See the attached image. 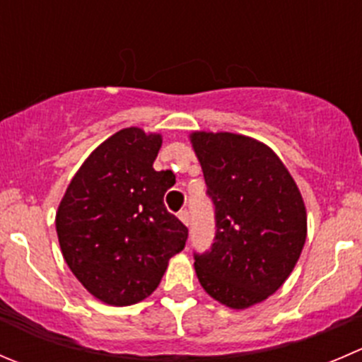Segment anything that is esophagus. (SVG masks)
<instances>
[{
  "label": "esophagus",
  "mask_w": 362,
  "mask_h": 362,
  "mask_svg": "<svg viewBox=\"0 0 362 362\" xmlns=\"http://www.w3.org/2000/svg\"><path fill=\"white\" fill-rule=\"evenodd\" d=\"M178 219H180L185 226H189V221H191V217H189L187 210H180V212H178Z\"/></svg>",
  "instance_id": "obj_1"
}]
</instances>
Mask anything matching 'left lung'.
Segmentation results:
<instances>
[{
  "label": "left lung",
  "mask_w": 362,
  "mask_h": 362,
  "mask_svg": "<svg viewBox=\"0 0 362 362\" xmlns=\"http://www.w3.org/2000/svg\"><path fill=\"white\" fill-rule=\"evenodd\" d=\"M216 237L194 252L199 285L233 310L272 296L296 267L306 242V206L292 175L263 143L231 132H192Z\"/></svg>",
  "instance_id": "left-lung-1"
}]
</instances>
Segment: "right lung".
Wrapping results in <instances>:
<instances>
[{
  "mask_svg": "<svg viewBox=\"0 0 362 362\" xmlns=\"http://www.w3.org/2000/svg\"><path fill=\"white\" fill-rule=\"evenodd\" d=\"M160 145V134L118 131L84 160L56 212L66 265L111 306L146 299L187 240V228L164 206L175 175L153 170Z\"/></svg>",
  "mask_w": 362,
  "mask_h": 362,
  "instance_id": "1",
  "label": "right lung"
}]
</instances>
